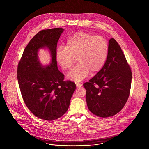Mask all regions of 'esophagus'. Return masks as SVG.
Returning <instances> with one entry per match:
<instances>
[{
    "label": "esophagus",
    "instance_id": "1",
    "mask_svg": "<svg viewBox=\"0 0 149 149\" xmlns=\"http://www.w3.org/2000/svg\"><path fill=\"white\" fill-rule=\"evenodd\" d=\"M75 84H76V87H77V88H80L81 87H82V84H81L76 83Z\"/></svg>",
    "mask_w": 149,
    "mask_h": 149
}]
</instances>
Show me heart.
<instances>
[{
  "instance_id": "1",
  "label": "heart",
  "mask_w": 149,
  "mask_h": 149,
  "mask_svg": "<svg viewBox=\"0 0 149 149\" xmlns=\"http://www.w3.org/2000/svg\"><path fill=\"white\" fill-rule=\"evenodd\" d=\"M109 52L108 42L104 37L78 32L70 36L65 47H59L55 56L62 69L70 70L76 58L78 65L67 75V78L80 82L91 74H96L104 67Z\"/></svg>"
}]
</instances>
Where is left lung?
Masks as SVG:
<instances>
[{"instance_id":"left-lung-1","label":"left lung","mask_w":149,"mask_h":149,"mask_svg":"<svg viewBox=\"0 0 149 149\" xmlns=\"http://www.w3.org/2000/svg\"><path fill=\"white\" fill-rule=\"evenodd\" d=\"M132 74L117 42L111 38L109 52L103 68L83 86L86 89L89 110L105 118L119 113L129 98Z\"/></svg>"}]
</instances>
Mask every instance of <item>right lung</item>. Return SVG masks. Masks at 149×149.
Listing matches in <instances>:
<instances>
[{"instance_id": "add662e5", "label": "right lung", "mask_w": 149, "mask_h": 149, "mask_svg": "<svg viewBox=\"0 0 149 149\" xmlns=\"http://www.w3.org/2000/svg\"><path fill=\"white\" fill-rule=\"evenodd\" d=\"M63 29L56 28L39 31L29 41L21 57L17 70L19 86L28 109L36 117L52 121L62 117L68 109L75 90V84L63 81L55 56L58 41ZM47 47L52 61L42 66L38 58L39 49Z\"/></svg>"}]
</instances>
